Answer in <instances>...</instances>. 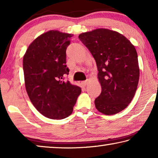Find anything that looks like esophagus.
<instances>
[{"label":"esophagus","instance_id":"34e87169","mask_svg":"<svg viewBox=\"0 0 158 158\" xmlns=\"http://www.w3.org/2000/svg\"><path fill=\"white\" fill-rule=\"evenodd\" d=\"M87 83H88L87 81H84L81 82V84H82L83 85H84V86H85V85H86V84H87Z\"/></svg>","mask_w":158,"mask_h":158}]
</instances>
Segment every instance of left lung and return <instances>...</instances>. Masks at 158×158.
<instances>
[{
	"instance_id": "1",
	"label": "left lung",
	"mask_w": 158,
	"mask_h": 158,
	"mask_svg": "<svg viewBox=\"0 0 158 158\" xmlns=\"http://www.w3.org/2000/svg\"><path fill=\"white\" fill-rule=\"evenodd\" d=\"M79 39L96 61L102 86L95 107L106 115L123 110L135 96L139 79L135 47L122 34L105 28L80 34Z\"/></svg>"
}]
</instances>
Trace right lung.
I'll return each instance as SVG.
<instances>
[{"label": "right lung", "mask_w": 158, "mask_h": 158, "mask_svg": "<svg viewBox=\"0 0 158 158\" xmlns=\"http://www.w3.org/2000/svg\"><path fill=\"white\" fill-rule=\"evenodd\" d=\"M71 34L49 31L29 45L23 58L26 89L33 106L52 119H63L73 111L81 88L65 81L69 69L66 49Z\"/></svg>", "instance_id": "add662e5"}]
</instances>
